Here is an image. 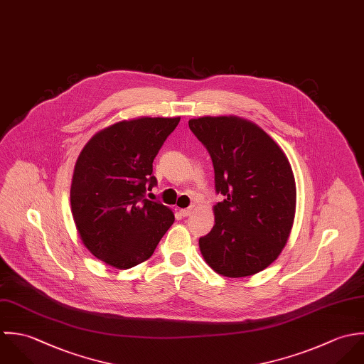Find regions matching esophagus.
I'll return each instance as SVG.
<instances>
[{
	"label": "esophagus",
	"instance_id": "esophagus-1",
	"mask_svg": "<svg viewBox=\"0 0 364 364\" xmlns=\"http://www.w3.org/2000/svg\"><path fill=\"white\" fill-rule=\"evenodd\" d=\"M193 210H194V207H188V208H184V210H181L180 213H181V215H183V217H188V215H191Z\"/></svg>",
	"mask_w": 364,
	"mask_h": 364
}]
</instances>
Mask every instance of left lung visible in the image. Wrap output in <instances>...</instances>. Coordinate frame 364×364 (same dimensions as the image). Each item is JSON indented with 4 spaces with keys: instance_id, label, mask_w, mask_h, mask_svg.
<instances>
[{
    "instance_id": "obj_1",
    "label": "left lung",
    "mask_w": 364,
    "mask_h": 364,
    "mask_svg": "<svg viewBox=\"0 0 364 364\" xmlns=\"http://www.w3.org/2000/svg\"><path fill=\"white\" fill-rule=\"evenodd\" d=\"M188 127L207 147L223 201L215 225L200 237L213 270L226 277L253 276L282 253L295 215V180L290 161L260 127L239 117H203Z\"/></svg>"
}]
</instances>
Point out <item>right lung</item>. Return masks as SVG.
<instances>
[{
	"label": "right lung",
	"instance_id": "right-lung-1",
	"mask_svg": "<svg viewBox=\"0 0 364 364\" xmlns=\"http://www.w3.org/2000/svg\"><path fill=\"white\" fill-rule=\"evenodd\" d=\"M177 118L117 122L82 147L70 188L74 223L84 246L104 263L131 269L147 260L174 222L166 205L146 198L157 180L153 160Z\"/></svg>",
	"mask_w": 364,
	"mask_h": 364
}]
</instances>
